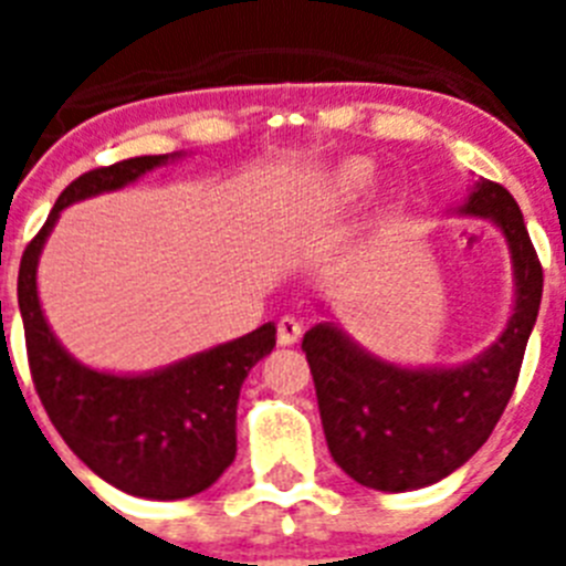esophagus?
<instances>
[{
  "label": "esophagus",
  "mask_w": 566,
  "mask_h": 566,
  "mask_svg": "<svg viewBox=\"0 0 566 566\" xmlns=\"http://www.w3.org/2000/svg\"><path fill=\"white\" fill-rule=\"evenodd\" d=\"M303 334V326H300V319L294 317H280L277 323V343L280 345H294Z\"/></svg>",
  "instance_id": "obj_1"
}]
</instances>
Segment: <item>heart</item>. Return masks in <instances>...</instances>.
I'll return each instance as SVG.
<instances>
[{"label":"heart","mask_w":566,"mask_h":566,"mask_svg":"<svg viewBox=\"0 0 566 566\" xmlns=\"http://www.w3.org/2000/svg\"><path fill=\"white\" fill-rule=\"evenodd\" d=\"M368 181H371V172H368L363 164L348 161L328 175L326 192H328V198H334V201H343V203L357 201L359 195L368 189Z\"/></svg>","instance_id":"b5f03b06"}]
</instances>
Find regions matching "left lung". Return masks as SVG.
Masks as SVG:
<instances>
[{"label":"left lung","mask_w":566,"mask_h":566,"mask_svg":"<svg viewBox=\"0 0 566 566\" xmlns=\"http://www.w3.org/2000/svg\"><path fill=\"white\" fill-rule=\"evenodd\" d=\"M457 212L496 223L513 260L516 303L490 348L453 368H402L334 323L303 337L328 451L363 488L405 493L451 476L488 442L516 388L542 306V263L502 184L479 178Z\"/></svg>","instance_id":"8db88e82"}]
</instances>
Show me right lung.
Listing matches in <instances>:
<instances>
[{
    "mask_svg": "<svg viewBox=\"0 0 566 566\" xmlns=\"http://www.w3.org/2000/svg\"><path fill=\"white\" fill-rule=\"evenodd\" d=\"M181 158L142 155L78 175L59 195L19 266V312L33 385L50 422L96 476L142 499H187L212 488L234 462L240 385L274 348V323L247 337L147 374L87 368L64 352L44 319L36 289L39 254L70 203L115 192L155 167Z\"/></svg>",
    "mask_w": 566,
    "mask_h": 566,
    "instance_id": "1",
    "label": "right lung"
}]
</instances>
